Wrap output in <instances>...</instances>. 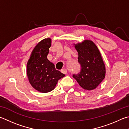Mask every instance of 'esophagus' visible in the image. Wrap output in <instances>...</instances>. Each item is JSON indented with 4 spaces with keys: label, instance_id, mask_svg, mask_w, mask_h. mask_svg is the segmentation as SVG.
Segmentation results:
<instances>
[{
    "label": "esophagus",
    "instance_id": "esophagus-1",
    "mask_svg": "<svg viewBox=\"0 0 129 129\" xmlns=\"http://www.w3.org/2000/svg\"><path fill=\"white\" fill-rule=\"evenodd\" d=\"M61 73H62L63 74H67V69H61Z\"/></svg>",
    "mask_w": 129,
    "mask_h": 129
}]
</instances>
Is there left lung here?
Returning a JSON list of instances; mask_svg holds the SVG:
<instances>
[{
  "label": "left lung",
  "mask_w": 129,
  "mask_h": 129,
  "mask_svg": "<svg viewBox=\"0 0 129 129\" xmlns=\"http://www.w3.org/2000/svg\"><path fill=\"white\" fill-rule=\"evenodd\" d=\"M78 53V62L81 71L73 77L85 90H92L96 88L105 76V67L97 46L92 41L85 40L74 44Z\"/></svg>",
  "instance_id": "obj_1"
}]
</instances>
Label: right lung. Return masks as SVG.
Wrapping results in <instances>:
<instances>
[{
  "label": "right lung",
  "mask_w": 129,
  "mask_h": 129,
  "mask_svg": "<svg viewBox=\"0 0 129 129\" xmlns=\"http://www.w3.org/2000/svg\"><path fill=\"white\" fill-rule=\"evenodd\" d=\"M51 39L46 38L35 47L27 63V76L32 87L41 92H50L65 74L47 59Z\"/></svg>",
  "instance_id": "1"
}]
</instances>
